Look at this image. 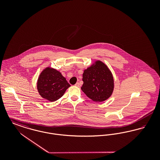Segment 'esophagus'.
<instances>
[{"mask_svg":"<svg viewBox=\"0 0 160 160\" xmlns=\"http://www.w3.org/2000/svg\"><path fill=\"white\" fill-rule=\"evenodd\" d=\"M75 86H77V87H78V88H80V86H81V84H80V83H78V82H77L76 84H75Z\"/></svg>","mask_w":160,"mask_h":160,"instance_id":"1","label":"esophagus"}]
</instances>
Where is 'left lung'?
<instances>
[{
  "instance_id": "left-lung-1",
  "label": "left lung",
  "mask_w": 160,
  "mask_h": 160,
  "mask_svg": "<svg viewBox=\"0 0 160 160\" xmlns=\"http://www.w3.org/2000/svg\"><path fill=\"white\" fill-rule=\"evenodd\" d=\"M82 80V91L95 102L104 101L112 94L113 77L109 69L101 61H96L95 65L84 71Z\"/></svg>"
}]
</instances>
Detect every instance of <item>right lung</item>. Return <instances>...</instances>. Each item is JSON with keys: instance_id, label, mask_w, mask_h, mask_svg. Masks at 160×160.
<instances>
[{"instance_id": "obj_1", "label": "right lung", "mask_w": 160, "mask_h": 160, "mask_svg": "<svg viewBox=\"0 0 160 160\" xmlns=\"http://www.w3.org/2000/svg\"><path fill=\"white\" fill-rule=\"evenodd\" d=\"M70 86L60 72L49 67L42 71L37 82L40 95L51 102L61 98Z\"/></svg>"}]
</instances>
